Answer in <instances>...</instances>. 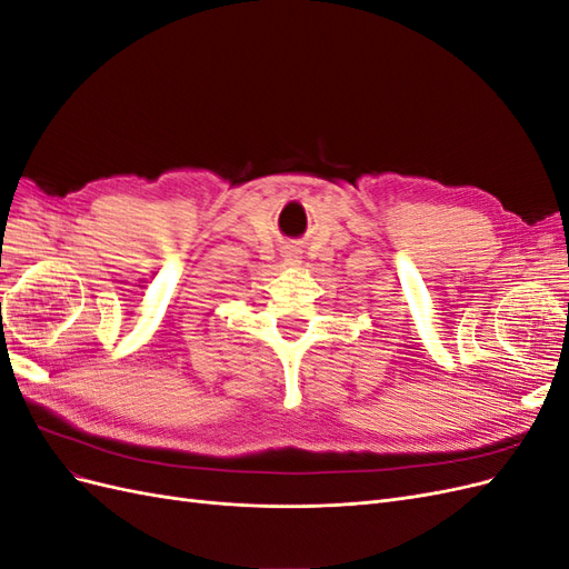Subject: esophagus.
Here are the masks:
<instances>
[{
    "label": "esophagus",
    "mask_w": 569,
    "mask_h": 569,
    "mask_svg": "<svg viewBox=\"0 0 569 569\" xmlns=\"http://www.w3.org/2000/svg\"><path fill=\"white\" fill-rule=\"evenodd\" d=\"M295 258H297V256H295Z\"/></svg>",
    "instance_id": "34e87169"
}]
</instances>
